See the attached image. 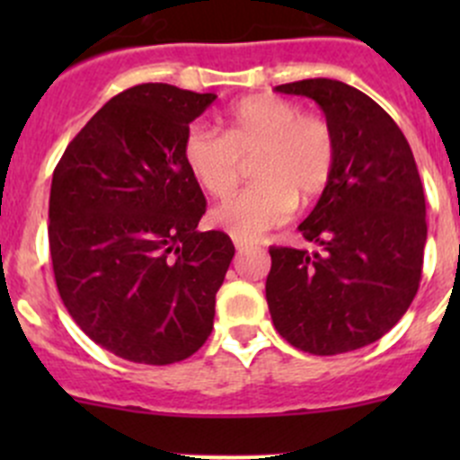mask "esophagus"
<instances>
[{
  "instance_id": "1",
  "label": "esophagus",
  "mask_w": 460,
  "mask_h": 460,
  "mask_svg": "<svg viewBox=\"0 0 460 460\" xmlns=\"http://www.w3.org/2000/svg\"><path fill=\"white\" fill-rule=\"evenodd\" d=\"M234 244H235V249H238V252H247V249L253 247V244L247 243V240H238V238L234 240Z\"/></svg>"
}]
</instances>
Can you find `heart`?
<instances>
[{"label": "heart", "instance_id": "b5f03b06", "mask_svg": "<svg viewBox=\"0 0 460 460\" xmlns=\"http://www.w3.org/2000/svg\"><path fill=\"white\" fill-rule=\"evenodd\" d=\"M222 127L225 136L204 124L189 127L182 160L208 196L226 198L238 187L243 157L253 155L256 182L211 211L213 225L234 238H260L289 220L296 202H314L332 182V124L303 113L296 102L278 95L244 97L225 111Z\"/></svg>", "mask_w": 460, "mask_h": 460}]
</instances>
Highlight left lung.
<instances>
[{
	"instance_id": "left-lung-1",
	"label": "left lung",
	"mask_w": 460,
	"mask_h": 460,
	"mask_svg": "<svg viewBox=\"0 0 460 460\" xmlns=\"http://www.w3.org/2000/svg\"><path fill=\"white\" fill-rule=\"evenodd\" d=\"M323 109L336 136V169L300 222L320 252L271 247L267 305L287 342L316 356L383 338L419 291L428 240L414 153L372 97L327 77L276 86Z\"/></svg>"
}]
</instances>
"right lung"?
Instances as JSON below:
<instances>
[{
  "mask_svg": "<svg viewBox=\"0 0 460 460\" xmlns=\"http://www.w3.org/2000/svg\"><path fill=\"white\" fill-rule=\"evenodd\" d=\"M213 93L140 84L106 102L55 166L49 244L64 307L111 354L142 365L189 358L213 329L235 249L198 231L207 211L182 160Z\"/></svg>",
  "mask_w": 460,
  "mask_h": 460,
  "instance_id": "1",
  "label": "right lung"
}]
</instances>
